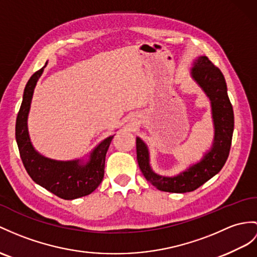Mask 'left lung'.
<instances>
[{
    "instance_id": "obj_1",
    "label": "left lung",
    "mask_w": 257,
    "mask_h": 257,
    "mask_svg": "<svg viewBox=\"0 0 257 257\" xmlns=\"http://www.w3.org/2000/svg\"><path fill=\"white\" fill-rule=\"evenodd\" d=\"M191 76L210 100L215 136L210 150L202 160L176 177H162L149 165L146 144L136 139L137 162L144 177L158 190L170 193H186L198 189L221 170L228 159L234 127V115L223 74L207 56H198L191 68Z\"/></svg>"
}]
</instances>
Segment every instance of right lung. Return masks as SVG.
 Masks as SVG:
<instances>
[{
    "mask_svg": "<svg viewBox=\"0 0 257 257\" xmlns=\"http://www.w3.org/2000/svg\"><path fill=\"white\" fill-rule=\"evenodd\" d=\"M46 65L29 78L25 87L23 102L16 118V142L23 165L37 184L63 199H75L89 195L101 183L104 174L105 154L114 135L100 143L90 153L87 162L79 159L53 160L36 152L29 139L27 120L36 84Z\"/></svg>",
    "mask_w": 257,
    "mask_h": 257,
    "instance_id": "add662e5",
    "label": "right lung"
}]
</instances>
